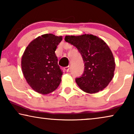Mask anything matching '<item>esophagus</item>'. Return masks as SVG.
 <instances>
[{"label":"esophagus","mask_w":134,"mask_h":134,"mask_svg":"<svg viewBox=\"0 0 134 134\" xmlns=\"http://www.w3.org/2000/svg\"><path fill=\"white\" fill-rule=\"evenodd\" d=\"M69 68H69V66H66V67L64 68L63 69H64V71H65L68 72V71H69Z\"/></svg>","instance_id":"esophagus-1"}]
</instances>
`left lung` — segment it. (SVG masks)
Instances as JSON below:
<instances>
[{
	"label": "left lung",
	"mask_w": 134,
	"mask_h": 134,
	"mask_svg": "<svg viewBox=\"0 0 134 134\" xmlns=\"http://www.w3.org/2000/svg\"><path fill=\"white\" fill-rule=\"evenodd\" d=\"M65 41L78 49L84 63L83 73L76 82L87 93H96L105 88L112 80L115 60L108 45L93 35L66 36Z\"/></svg>",
	"instance_id": "obj_1"
}]
</instances>
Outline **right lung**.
Here are the masks:
<instances>
[{
	"label": "right lung",
	"mask_w": 134,
	"mask_h": 134,
	"mask_svg": "<svg viewBox=\"0 0 134 134\" xmlns=\"http://www.w3.org/2000/svg\"><path fill=\"white\" fill-rule=\"evenodd\" d=\"M62 36L44 34L33 40L26 47L21 59L24 76L31 88L42 94L57 88L63 72L58 65L57 47Z\"/></svg>",
	"instance_id": "obj_1"
}]
</instances>
